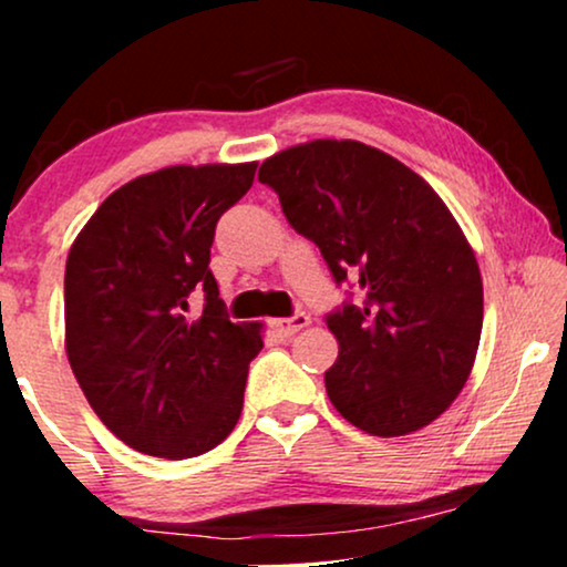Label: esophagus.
Instances as JSON below:
<instances>
[{"mask_svg":"<svg viewBox=\"0 0 567 567\" xmlns=\"http://www.w3.org/2000/svg\"><path fill=\"white\" fill-rule=\"evenodd\" d=\"M307 324H309V315H305V312H297L293 317H281V320H270V328H274L278 336H284V338L293 336V332L307 328Z\"/></svg>","mask_w":567,"mask_h":567,"instance_id":"1","label":"esophagus"}]
</instances>
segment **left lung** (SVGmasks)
I'll use <instances>...</instances> for the list:
<instances>
[{"mask_svg":"<svg viewBox=\"0 0 567 567\" xmlns=\"http://www.w3.org/2000/svg\"><path fill=\"white\" fill-rule=\"evenodd\" d=\"M286 219L320 247L363 305L328 315L324 371L340 415L371 436H405L444 413L475 367L483 278L439 193L400 159L353 138H315L260 165Z\"/></svg>","mask_w":567,"mask_h":567,"instance_id":"left-lung-1","label":"left lung"}]
</instances>
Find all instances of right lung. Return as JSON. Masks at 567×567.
Returning a JSON list of instances; mask_svg holds the SVG:
<instances>
[{"label": "right lung", "instance_id": "1", "mask_svg": "<svg viewBox=\"0 0 567 567\" xmlns=\"http://www.w3.org/2000/svg\"><path fill=\"white\" fill-rule=\"evenodd\" d=\"M255 169L175 165L136 177L100 204L69 250V363L100 421L136 452L206 454L243 413L260 324L229 322L208 260L216 221L250 190ZM196 288L207 307L190 321Z\"/></svg>", "mask_w": 567, "mask_h": 567}]
</instances>
